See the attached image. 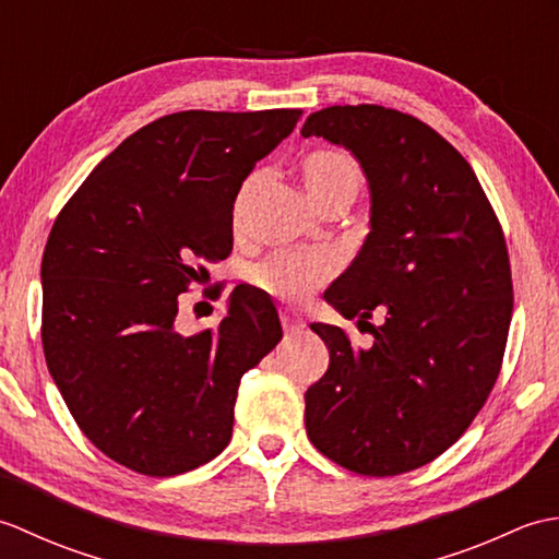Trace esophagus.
Segmentation results:
<instances>
[{"instance_id": "obj_1", "label": "esophagus", "mask_w": 559, "mask_h": 559, "mask_svg": "<svg viewBox=\"0 0 559 559\" xmlns=\"http://www.w3.org/2000/svg\"><path fill=\"white\" fill-rule=\"evenodd\" d=\"M278 317H281V324L286 334H300V331L305 329V322L300 319V314H295L290 310H281Z\"/></svg>"}]
</instances>
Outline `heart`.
<instances>
[{
	"instance_id": "b5f03b06",
	"label": "heart",
	"mask_w": 559,
	"mask_h": 559,
	"mask_svg": "<svg viewBox=\"0 0 559 559\" xmlns=\"http://www.w3.org/2000/svg\"><path fill=\"white\" fill-rule=\"evenodd\" d=\"M302 182L314 204L326 211L334 206H350L362 187L360 165L343 148H317L307 153L300 163ZM264 180L261 173H252L237 192L233 206V223L240 228L247 201ZM336 259L329 252H298V249H281L271 257L257 261L247 269V281L254 288L264 290L273 298L298 302L314 293L319 286L334 276Z\"/></svg>"
}]
</instances>
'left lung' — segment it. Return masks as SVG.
<instances>
[{"instance_id": "8db88e82", "label": "left lung", "mask_w": 559, "mask_h": 559, "mask_svg": "<svg viewBox=\"0 0 559 559\" xmlns=\"http://www.w3.org/2000/svg\"><path fill=\"white\" fill-rule=\"evenodd\" d=\"M300 134L350 151L370 185V233L324 300L360 322L386 312L370 348L312 324L329 370L305 394L307 437L353 473L399 476L454 444L500 374L514 307L504 235L466 158L406 112L331 105Z\"/></svg>"}]
</instances>
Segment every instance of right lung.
Listing matches in <instances>:
<instances>
[{
  "mask_svg": "<svg viewBox=\"0 0 559 559\" xmlns=\"http://www.w3.org/2000/svg\"><path fill=\"white\" fill-rule=\"evenodd\" d=\"M300 115H165L59 211L40 266L47 370L83 435L127 468L168 478L216 459L242 374L283 336L252 288L199 334L182 331L177 298L230 254L235 197Z\"/></svg>",
  "mask_w": 559,
  "mask_h": 559,
  "instance_id": "right-lung-1",
  "label": "right lung"
}]
</instances>
